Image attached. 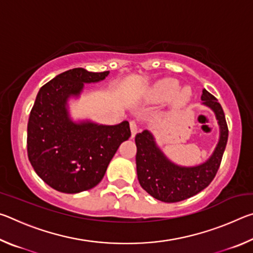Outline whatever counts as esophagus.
I'll list each match as a JSON object with an SVG mask.
<instances>
[{"mask_svg":"<svg viewBox=\"0 0 253 253\" xmlns=\"http://www.w3.org/2000/svg\"><path fill=\"white\" fill-rule=\"evenodd\" d=\"M129 125H130V130H131V137H135L137 131H138V125H137V123L135 121H131L129 123Z\"/></svg>","mask_w":253,"mask_h":253,"instance_id":"1","label":"esophagus"}]
</instances>
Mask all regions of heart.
Wrapping results in <instances>:
<instances>
[{"instance_id": "1", "label": "heart", "mask_w": 253, "mask_h": 253, "mask_svg": "<svg viewBox=\"0 0 253 253\" xmlns=\"http://www.w3.org/2000/svg\"><path fill=\"white\" fill-rule=\"evenodd\" d=\"M179 88V84L176 79L166 78L155 84L152 89V97L153 99L158 102H165L175 97V100L178 104H184L186 102L192 95L191 89L185 87L183 89Z\"/></svg>"}]
</instances>
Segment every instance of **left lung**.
I'll return each instance as SVG.
<instances>
[{
	"label": "left lung",
	"instance_id": "8db88e82",
	"mask_svg": "<svg viewBox=\"0 0 253 253\" xmlns=\"http://www.w3.org/2000/svg\"><path fill=\"white\" fill-rule=\"evenodd\" d=\"M201 99L214 111L220 126L219 143L211 157L203 164L193 168L175 165L158 148L148 130L138 132L135 137L136 168L140 186L162 202H179L200 193L213 181L221 165L229 136L223 109L216 98L205 89Z\"/></svg>",
	"mask_w": 253,
	"mask_h": 253
}]
</instances>
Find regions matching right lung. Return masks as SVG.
<instances>
[{"label":"right lung","instance_id":"obj_1","mask_svg":"<svg viewBox=\"0 0 253 253\" xmlns=\"http://www.w3.org/2000/svg\"><path fill=\"white\" fill-rule=\"evenodd\" d=\"M109 71L75 68L54 77L40 88L28 123V157L44 183L62 193L95 187L123 142L130 137L129 123L115 126L74 123L68 98L79 96L84 84L98 83Z\"/></svg>","mask_w":253,"mask_h":253}]
</instances>
